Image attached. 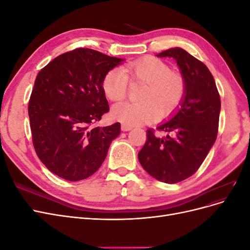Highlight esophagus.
I'll use <instances>...</instances> for the list:
<instances>
[{
    "instance_id": "obj_1",
    "label": "esophagus",
    "mask_w": 250,
    "mask_h": 250,
    "mask_svg": "<svg viewBox=\"0 0 250 250\" xmlns=\"http://www.w3.org/2000/svg\"><path fill=\"white\" fill-rule=\"evenodd\" d=\"M132 126L130 125H127V124H122V126H121V129H122L123 131H129L132 129Z\"/></svg>"
}]
</instances>
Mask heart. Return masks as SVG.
<instances>
[{"label":"heart","mask_w":250,"mask_h":250,"mask_svg":"<svg viewBox=\"0 0 250 250\" xmlns=\"http://www.w3.org/2000/svg\"><path fill=\"white\" fill-rule=\"evenodd\" d=\"M132 82L145 84L138 99L140 102L122 103L112 107V116L127 125H140L166 118L175 111L186 95L183 75L172 71L163 60L155 57L138 59L124 66L112 69L103 78L105 95L113 102L123 101Z\"/></svg>","instance_id":"b5f03b06"}]
</instances>
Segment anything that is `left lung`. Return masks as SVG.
<instances>
[{
  "mask_svg": "<svg viewBox=\"0 0 250 250\" xmlns=\"http://www.w3.org/2000/svg\"><path fill=\"white\" fill-rule=\"evenodd\" d=\"M157 56L176 60L186 80V95L175 115L156 127L168 135L157 137L149 128L138 157L149 175L166 184H176L199 169L214 145L221 101L213 75L200 60L180 48H171Z\"/></svg>",
  "mask_w": 250,
  "mask_h": 250,
  "instance_id": "left-lung-1",
  "label": "left lung"
}]
</instances>
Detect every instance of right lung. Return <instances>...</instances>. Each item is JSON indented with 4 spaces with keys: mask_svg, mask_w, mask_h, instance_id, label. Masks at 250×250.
I'll return each mask as SVG.
<instances>
[{
    "mask_svg": "<svg viewBox=\"0 0 250 250\" xmlns=\"http://www.w3.org/2000/svg\"><path fill=\"white\" fill-rule=\"evenodd\" d=\"M121 62L93 49L63 53L37 74L28 104L37 156L55 175L85 179L101 167L121 124L94 126L108 112L102 82Z\"/></svg>",
    "mask_w": 250,
    "mask_h": 250,
    "instance_id": "obj_1",
    "label": "right lung"
}]
</instances>
